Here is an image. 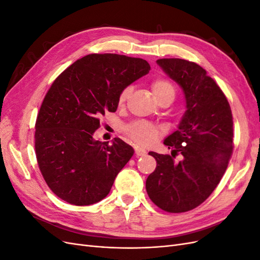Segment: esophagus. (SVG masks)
Segmentation results:
<instances>
[{
  "instance_id": "1",
  "label": "esophagus",
  "mask_w": 260,
  "mask_h": 260,
  "mask_svg": "<svg viewBox=\"0 0 260 260\" xmlns=\"http://www.w3.org/2000/svg\"><path fill=\"white\" fill-rule=\"evenodd\" d=\"M146 154V151L144 148L141 147H136V155L137 156H144Z\"/></svg>"
}]
</instances>
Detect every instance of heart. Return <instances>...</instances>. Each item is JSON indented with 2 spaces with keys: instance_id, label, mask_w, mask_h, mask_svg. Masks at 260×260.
Masks as SVG:
<instances>
[{
  "instance_id": "b5f03b06",
  "label": "heart",
  "mask_w": 260,
  "mask_h": 260,
  "mask_svg": "<svg viewBox=\"0 0 260 260\" xmlns=\"http://www.w3.org/2000/svg\"><path fill=\"white\" fill-rule=\"evenodd\" d=\"M152 93L155 100L160 102H168L170 104L177 95V88L175 83L166 78H156L151 84ZM132 92L131 86H127L119 95V105H123ZM127 132L130 138L137 143L148 146L153 144L161 135V130L158 125L146 121H136L127 127Z\"/></svg>"
}]
</instances>
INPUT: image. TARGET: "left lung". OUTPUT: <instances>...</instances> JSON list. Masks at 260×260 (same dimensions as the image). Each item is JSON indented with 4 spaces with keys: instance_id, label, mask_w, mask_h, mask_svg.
I'll return each instance as SVG.
<instances>
[{
    "instance_id": "obj_1",
    "label": "left lung",
    "mask_w": 260,
    "mask_h": 260,
    "mask_svg": "<svg viewBox=\"0 0 260 260\" xmlns=\"http://www.w3.org/2000/svg\"><path fill=\"white\" fill-rule=\"evenodd\" d=\"M156 62L183 90L186 111L164 141L171 155L148 153L157 166L145 185L156 206L178 214L200 206L223 177L233 151V119L229 102L205 69L181 58ZM178 152L184 156L179 163Z\"/></svg>"
}]
</instances>
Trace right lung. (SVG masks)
<instances>
[{
    "label": "right lung",
    "mask_w": 260,
    "mask_h": 260,
    "mask_svg": "<svg viewBox=\"0 0 260 260\" xmlns=\"http://www.w3.org/2000/svg\"><path fill=\"white\" fill-rule=\"evenodd\" d=\"M145 59L118 54H89L52 83L36 121L39 168L52 192L72 205L106 198L133 148L119 138L112 144L94 139L100 118L115 113L120 93L145 76Z\"/></svg>",
    "instance_id": "right-lung-1"
}]
</instances>
